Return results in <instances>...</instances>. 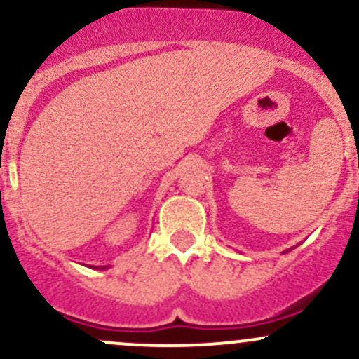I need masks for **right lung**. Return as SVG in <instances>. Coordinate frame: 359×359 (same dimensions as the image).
<instances>
[{
    "label": "right lung",
    "mask_w": 359,
    "mask_h": 359,
    "mask_svg": "<svg viewBox=\"0 0 359 359\" xmlns=\"http://www.w3.org/2000/svg\"><path fill=\"white\" fill-rule=\"evenodd\" d=\"M104 269H105V267H104Z\"/></svg>",
    "instance_id": "add662e5"
}]
</instances>
